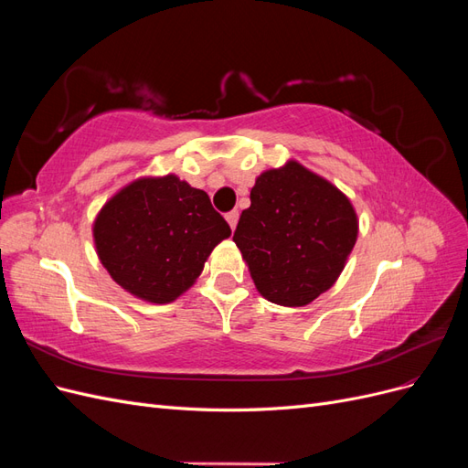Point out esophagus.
I'll return each instance as SVG.
<instances>
[{"label":"esophagus","mask_w":468,"mask_h":468,"mask_svg":"<svg viewBox=\"0 0 468 468\" xmlns=\"http://www.w3.org/2000/svg\"><path fill=\"white\" fill-rule=\"evenodd\" d=\"M238 217H239V212H238V210H230V212H226V220H229V224H230V229H232V230L236 229V224H238Z\"/></svg>","instance_id":"1"}]
</instances>
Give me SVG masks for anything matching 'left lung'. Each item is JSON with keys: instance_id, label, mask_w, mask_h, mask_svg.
<instances>
[{"instance_id": "left-lung-1", "label": "left lung", "mask_w": 468, "mask_h": 468, "mask_svg": "<svg viewBox=\"0 0 468 468\" xmlns=\"http://www.w3.org/2000/svg\"><path fill=\"white\" fill-rule=\"evenodd\" d=\"M234 242L258 291L281 306H304L328 291L357 239V217L332 183L289 162L261 174Z\"/></svg>"}]
</instances>
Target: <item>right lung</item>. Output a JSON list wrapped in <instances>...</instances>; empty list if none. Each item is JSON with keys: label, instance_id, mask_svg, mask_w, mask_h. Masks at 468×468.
<instances>
[{"label": "right lung", "instance_id": "1", "mask_svg": "<svg viewBox=\"0 0 468 468\" xmlns=\"http://www.w3.org/2000/svg\"><path fill=\"white\" fill-rule=\"evenodd\" d=\"M93 236L109 275L140 299L162 304L193 285L230 226L205 191L165 176L138 179L112 197Z\"/></svg>", "mask_w": 468, "mask_h": 468}]
</instances>
